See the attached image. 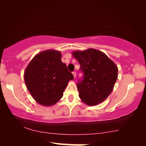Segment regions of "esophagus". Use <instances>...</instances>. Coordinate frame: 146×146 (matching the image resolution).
Segmentation results:
<instances>
[{
    "label": "esophagus",
    "mask_w": 146,
    "mask_h": 146,
    "mask_svg": "<svg viewBox=\"0 0 146 146\" xmlns=\"http://www.w3.org/2000/svg\"><path fill=\"white\" fill-rule=\"evenodd\" d=\"M72 74H73V76H74V78H76V72H72Z\"/></svg>",
    "instance_id": "1"
}]
</instances>
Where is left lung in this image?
I'll return each instance as SVG.
<instances>
[{"label": "left lung", "mask_w": 146, "mask_h": 146, "mask_svg": "<svg viewBox=\"0 0 146 146\" xmlns=\"http://www.w3.org/2000/svg\"><path fill=\"white\" fill-rule=\"evenodd\" d=\"M83 77L77 88L79 97L88 106L102 102L110 94L117 78V67L104 53L96 49L74 51Z\"/></svg>", "instance_id": "8db88e82"}]
</instances>
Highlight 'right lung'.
<instances>
[{
	"instance_id": "add662e5",
	"label": "right lung",
	"mask_w": 146,
	"mask_h": 146,
	"mask_svg": "<svg viewBox=\"0 0 146 146\" xmlns=\"http://www.w3.org/2000/svg\"><path fill=\"white\" fill-rule=\"evenodd\" d=\"M60 52L48 50L33 58L25 72V81L33 98L42 106L55 104L61 99L69 80L74 79L61 61Z\"/></svg>"
}]
</instances>
